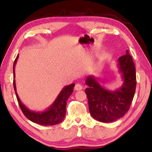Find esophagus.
Here are the masks:
<instances>
[{
    "label": "esophagus",
    "mask_w": 152,
    "mask_h": 152,
    "mask_svg": "<svg viewBox=\"0 0 152 152\" xmlns=\"http://www.w3.org/2000/svg\"><path fill=\"white\" fill-rule=\"evenodd\" d=\"M83 89V86L79 84V83H77L75 85V87H74V90H76V91H78V90H80Z\"/></svg>",
    "instance_id": "esophagus-1"
}]
</instances>
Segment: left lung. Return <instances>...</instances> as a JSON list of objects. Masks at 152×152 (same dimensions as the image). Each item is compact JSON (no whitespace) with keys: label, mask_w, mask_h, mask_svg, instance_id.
Masks as SVG:
<instances>
[{"label":"left lung","mask_w":152,"mask_h":152,"mask_svg":"<svg viewBox=\"0 0 152 152\" xmlns=\"http://www.w3.org/2000/svg\"><path fill=\"white\" fill-rule=\"evenodd\" d=\"M118 67L124 83L115 91L105 89L96 78L89 76L86 80L88 87L86 93L88 99L90 113L96 120L112 122L122 117L130 108L136 88V74L132 57L126 54L118 59Z\"/></svg>","instance_id":"8db88e82"}]
</instances>
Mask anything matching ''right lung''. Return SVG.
Listing matches in <instances>:
<instances>
[{
  "mask_svg": "<svg viewBox=\"0 0 152 152\" xmlns=\"http://www.w3.org/2000/svg\"><path fill=\"white\" fill-rule=\"evenodd\" d=\"M19 56H17L14 62L13 71H14V77L15 76V66L17 62ZM14 88L16 93L18 103L21 108L23 115L27 117L28 120L32 122L37 123V124L44 125V126H49V125H56L59 124L64 120V117L65 116L66 113V101L72 94L74 91V83H72L69 86H65L62 89L55 102L53 103V104L48 108L47 110L43 111V112H35L31 111L29 109L24 106L19 99V97L18 96L17 92V88H16L15 80L14 79L13 81Z\"/></svg>",
  "mask_w": 152,
  "mask_h": 152,
  "instance_id": "1",
  "label": "right lung"
}]
</instances>
